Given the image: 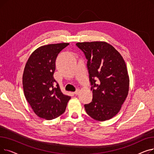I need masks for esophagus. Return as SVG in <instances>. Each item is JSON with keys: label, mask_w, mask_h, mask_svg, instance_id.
<instances>
[{"label": "esophagus", "mask_w": 154, "mask_h": 154, "mask_svg": "<svg viewBox=\"0 0 154 154\" xmlns=\"http://www.w3.org/2000/svg\"><path fill=\"white\" fill-rule=\"evenodd\" d=\"M79 92H80V90H79V89H77L76 91H75V92H74V94L77 95H78V94H79Z\"/></svg>", "instance_id": "1"}]
</instances>
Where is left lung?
<instances>
[{"label":"left lung","instance_id":"8db88e82","mask_svg":"<svg viewBox=\"0 0 154 154\" xmlns=\"http://www.w3.org/2000/svg\"><path fill=\"white\" fill-rule=\"evenodd\" d=\"M84 53L93 94L85 104L87 114L95 120H107L116 116L126 99L129 77L125 62L110 44L102 41L78 42Z\"/></svg>","mask_w":154,"mask_h":154}]
</instances>
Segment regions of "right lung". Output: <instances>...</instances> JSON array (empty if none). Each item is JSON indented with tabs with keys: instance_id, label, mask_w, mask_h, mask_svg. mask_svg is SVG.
Segmentation results:
<instances>
[{
	"instance_id": "add662e5",
	"label": "right lung",
	"mask_w": 154,
	"mask_h": 154,
	"mask_svg": "<svg viewBox=\"0 0 154 154\" xmlns=\"http://www.w3.org/2000/svg\"><path fill=\"white\" fill-rule=\"evenodd\" d=\"M69 43L48 44L32 53L22 76L24 95L35 114L46 120H52L66 110L70 97L63 94L54 78L55 60Z\"/></svg>"
}]
</instances>
